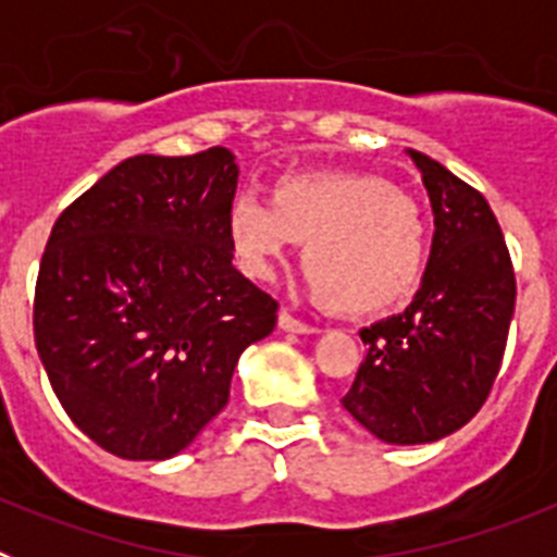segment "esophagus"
Wrapping results in <instances>:
<instances>
[{"mask_svg": "<svg viewBox=\"0 0 557 557\" xmlns=\"http://www.w3.org/2000/svg\"><path fill=\"white\" fill-rule=\"evenodd\" d=\"M278 329H282V332H293V334H318L321 332L318 326H309V323H301L298 318H293L287 309H284V312H278Z\"/></svg>", "mask_w": 557, "mask_h": 557, "instance_id": "obj_1", "label": "esophagus"}]
</instances>
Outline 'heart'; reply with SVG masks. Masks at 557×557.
<instances>
[{
  "mask_svg": "<svg viewBox=\"0 0 557 557\" xmlns=\"http://www.w3.org/2000/svg\"><path fill=\"white\" fill-rule=\"evenodd\" d=\"M236 268L268 278L301 243V270L339 314H376L405 304L430 259L424 209L387 181L357 172H301L270 189V206L243 191L225 214Z\"/></svg>",
  "mask_w": 557,
  "mask_h": 557,
  "instance_id": "b5f03b06",
  "label": "heart"
}]
</instances>
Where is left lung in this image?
I'll list each match as a JSON object with an SVG mask.
<instances>
[{
    "label": "left lung",
    "mask_w": 557,
    "mask_h": 557,
    "mask_svg": "<svg viewBox=\"0 0 557 557\" xmlns=\"http://www.w3.org/2000/svg\"><path fill=\"white\" fill-rule=\"evenodd\" d=\"M435 214L430 259L401 314L359 332L366 362L343 407L393 446L432 444L466 426L502 366L516 307L505 236L480 191L407 150Z\"/></svg>",
    "instance_id": "left-lung-1"
}]
</instances>
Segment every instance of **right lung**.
Segmentation results:
<instances>
[{"instance_id": "right-lung-1", "label": "right lung", "mask_w": 557, "mask_h": 557, "mask_svg": "<svg viewBox=\"0 0 557 557\" xmlns=\"http://www.w3.org/2000/svg\"><path fill=\"white\" fill-rule=\"evenodd\" d=\"M234 152L133 156L58 218L33 329L66 416L125 460H170L228 405L278 304L231 264Z\"/></svg>"}]
</instances>
